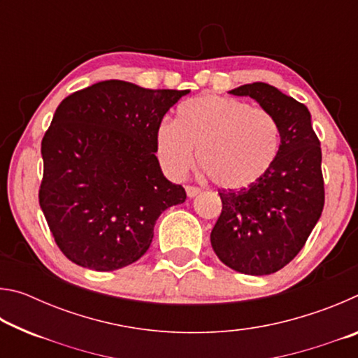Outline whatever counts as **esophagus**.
<instances>
[{"instance_id":"obj_1","label":"esophagus","mask_w":358,"mask_h":358,"mask_svg":"<svg viewBox=\"0 0 358 358\" xmlns=\"http://www.w3.org/2000/svg\"><path fill=\"white\" fill-rule=\"evenodd\" d=\"M185 189H186V196H187V197H189V199H192V197H196V196H197V194H199V192H201V189H199V187H197V186H186V187H185Z\"/></svg>"}]
</instances>
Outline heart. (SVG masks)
Here are the masks:
<instances>
[{
	"label": "heart",
	"mask_w": 358,
	"mask_h": 358,
	"mask_svg": "<svg viewBox=\"0 0 358 358\" xmlns=\"http://www.w3.org/2000/svg\"><path fill=\"white\" fill-rule=\"evenodd\" d=\"M280 124L270 112L248 102L207 94L183 102L175 121L156 129V156L172 178L197 162L216 186L240 189L264 177L280 151Z\"/></svg>",
	"instance_id": "heart-1"
}]
</instances>
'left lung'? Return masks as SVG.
<instances>
[{
	"label": "left lung",
	"mask_w": 358,
	"mask_h": 358,
	"mask_svg": "<svg viewBox=\"0 0 358 358\" xmlns=\"http://www.w3.org/2000/svg\"><path fill=\"white\" fill-rule=\"evenodd\" d=\"M250 96L280 124L276 159L241 189L221 191L222 211L210 240L222 264L238 273L262 276L287 265L322 215V151L308 107L264 82L230 90Z\"/></svg>",
	"instance_id": "left-lung-1"
}]
</instances>
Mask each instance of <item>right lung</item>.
<instances>
[{"label":"right lung","mask_w":358,"mask_h":358,"mask_svg":"<svg viewBox=\"0 0 358 358\" xmlns=\"http://www.w3.org/2000/svg\"><path fill=\"white\" fill-rule=\"evenodd\" d=\"M187 93L104 80L58 106L41 145L39 205L72 262L96 271L136 262L162 211L185 202L155 153L157 126Z\"/></svg>","instance_id":"1"}]
</instances>
